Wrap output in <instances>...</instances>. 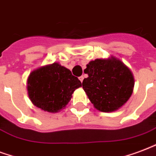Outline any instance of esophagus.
I'll return each mask as SVG.
<instances>
[{
  "label": "esophagus",
  "mask_w": 156,
  "mask_h": 156,
  "mask_svg": "<svg viewBox=\"0 0 156 156\" xmlns=\"http://www.w3.org/2000/svg\"><path fill=\"white\" fill-rule=\"evenodd\" d=\"M79 80H80V81H81V82H82L83 80H84V76H80L79 77Z\"/></svg>",
  "instance_id": "34e87169"
}]
</instances>
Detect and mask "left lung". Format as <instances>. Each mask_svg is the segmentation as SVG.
Masks as SVG:
<instances>
[{
	"label": "left lung",
	"instance_id": "obj_1",
	"mask_svg": "<svg viewBox=\"0 0 156 156\" xmlns=\"http://www.w3.org/2000/svg\"><path fill=\"white\" fill-rule=\"evenodd\" d=\"M84 90L96 109L105 113L118 110L129 99L134 87L130 69L114 57L95 59L86 65Z\"/></svg>",
	"mask_w": 156,
	"mask_h": 156
}]
</instances>
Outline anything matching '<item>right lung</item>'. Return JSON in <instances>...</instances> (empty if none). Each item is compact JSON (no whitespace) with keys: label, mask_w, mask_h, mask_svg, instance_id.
I'll list each match as a JSON object with an SVG mask.
<instances>
[{"label":"right lung","mask_w":156,"mask_h":156,"mask_svg":"<svg viewBox=\"0 0 156 156\" xmlns=\"http://www.w3.org/2000/svg\"><path fill=\"white\" fill-rule=\"evenodd\" d=\"M81 82L69 69L54 62L34 70L27 81L28 94L36 107L57 113L66 107Z\"/></svg>","instance_id":"add662e5"}]
</instances>
